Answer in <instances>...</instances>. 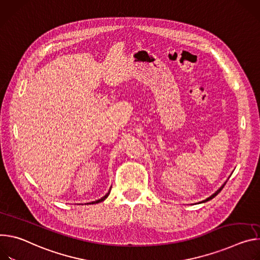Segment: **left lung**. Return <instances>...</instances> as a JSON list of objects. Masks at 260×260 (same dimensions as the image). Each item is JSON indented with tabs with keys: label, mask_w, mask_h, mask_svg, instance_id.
I'll return each mask as SVG.
<instances>
[{
	"label": "left lung",
	"mask_w": 260,
	"mask_h": 260,
	"mask_svg": "<svg viewBox=\"0 0 260 260\" xmlns=\"http://www.w3.org/2000/svg\"><path fill=\"white\" fill-rule=\"evenodd\" d=\"M225 184H226V182H225V183H224V184H223V185H222V186H221V187H220V188H219V189H218V190H217V191H216V192H215V193H214V194H213V195H211V196H210V197H208V198H207V199H205V200H203V201H201V203H206V201H209V200H211V199H213V198H214V197H215V196H216V195H218V193H220V191H221V190H222V189H223V187H224V186H225ZM201 203H200V204H201Z\"/></svg>",
	"instance_id": "obj_1"
}]
</instances>
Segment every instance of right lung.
<instances>
[{
    "label": "right lung",
    "instance_id": "obj_1",
    "mask_svg": "<svg viewBox=\"0 0 260 260\" xmlns=\"http://www.w3.org/2000/svg\"><path fill=\"white\" fill-rule=\"evenodd\" d=\"M109 193H110V190H109L102 198H100V199H98V200H96V201H92V203H89V204H86V205H94V204H99V203H101V201H103V200H105V199L107 198V196L109 195Z\"/></svg>",
    "mask_w": 260,
    "mask_h": 260
}]
</instances>
